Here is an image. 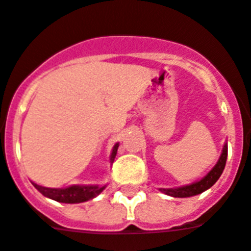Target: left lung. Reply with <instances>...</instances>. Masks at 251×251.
<instances>
[{
  "label": "left lung",
  "mask_w": 251,
  "mask_h": 251,
  "mask_svg": "<svg viewBox=\"0 0 251 251\" xmlns=\"http://www.w3.org/2000/svg\"><path fill=\"white\" fill-rule=\"evenodd\" d=\"M226 159H227V144L223 147L222 154H221L220 159H218V162H217V165L214 166L213 170H212V171L205 176V177L201 178V180L198 181V182L187 185V186L176 187V189H161V191L174 198H187V197H193V195H198V194L203 193V191H205L207 189H209L210 186H213V185L216 184V181L220 178L223 170H225V166H226Z\"/></svg>",
  "instance_id": "left-lung-1"
}]
</instances>
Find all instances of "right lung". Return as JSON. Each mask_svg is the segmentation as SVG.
I'll return each mask as SVG.
<instances>
[{"instance_id": "right-lung-1", "label": "right lung", "mask_w": 251, "mask_h": 251, "mask_svg": "<svg viewBox=\"0 0 251 251\" xmlns=\"http://www.w3.org/2000/svg\"><path fill=\"white\" fill-rule=\"evenodd\" d=\"M117 148L119 144L113 147L112 154H111V162H113L116 154H117ZM38 191H41L44 197L50 198L60 203H83V201L93 199L97 197L100 191L104 189V186L100 187L94 185V186H70L66 189H50V187L39 186L37 184H33Z\"/></svg>"}]
</instances>
